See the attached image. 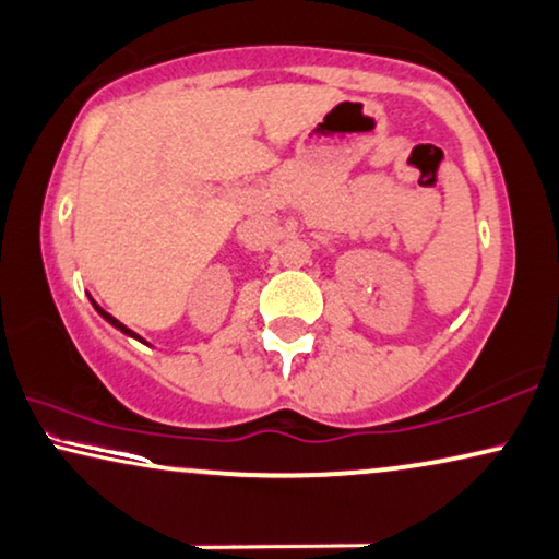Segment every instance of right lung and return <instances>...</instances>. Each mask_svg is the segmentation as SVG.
Here are the masks:
<instances>
[{
    "label": "right lung",
    "mask_w": 559,
    "mask_h": 559,
    "mask_svg": "<svg viewBox=\"0 0 559 559\" xmlns=\"http://www.w3.org/2000/svg\"><path fill=\"white\" fill-rule=\"evenodd\" d=\"M92 306H94V308H97V313H99V316H103L107 323H112V325H115V329H120L122 333H128V336H135V333H133V331H130V329H126V325H122V323L118 321V318H112L110 313H105V310H103V308H99V306H97V302H94V300H92ZM135 338H138V336H135ZM138 342H143V338H138Z\"/></svg>",
    "instance_id": "obj_1"
}]
</instances>
